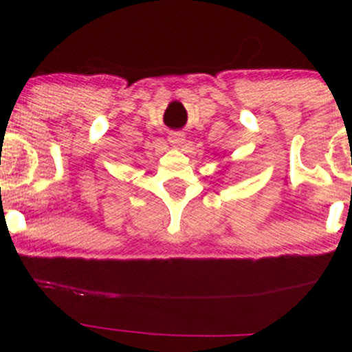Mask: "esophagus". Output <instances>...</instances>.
<instances>
[{
	"label": "esophagus",
	"mask_w": 352,
	"mask_h": 352,
	"mask_svg": "<svg viewBox=\"0 0 352 352\" xmlns=\"http://www.w3.org/2000/svg\"><path fill=\"white\" fill-rule=\"evenodd\" d=\"M168 142H170L175 148H180L182 144L185 142V137L184 134H180V132H173V134L168 137Z\"/></svg>",
	"instance_id": "1"
}]
</instances>
